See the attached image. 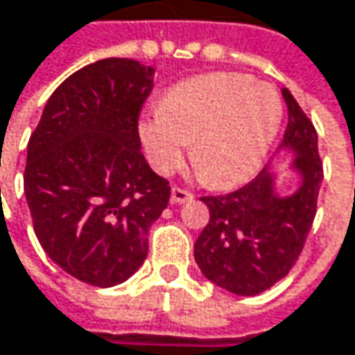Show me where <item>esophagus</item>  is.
Wrapping results in <instances>:
<instances>
[{
    "mask_svg": "<svg viewBox=\"0 0 355 355\" xmlns=\"http://www.w3.org/2000/svg\"><path fill=\"white\" fill-rule=\"evenodd\" d=\"M193 199V193L182 189V187H173V193H171V201L173 203H184V201H191Z\"/></svg>",
    "mask_w": 355,
    "mask_h": 355,
    "instance_id": "esophagus-1",
    "label": "esophagus"
}]
</instances>
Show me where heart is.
Here are the masks:
<instances>
[{
	"instance_id": "b5f03b06",
	"label": "heart",
	"mask_w": 355,
	"mask_h": 355,
	"mask_svg": "<svg viewBox=\"0 0 355 355\" xmlns=\"http://www.w3.org/2000/svg\"><path fill=\"white\" fill-rule=\"evenodd\" d=\"M282 119L278 93L266 83L219 73L177 85L160 113L140 123L150 164L171 175L184 160L187 144L199 177L211 187L250 178L266 158Z\"/></svg>"
}]
</instances>
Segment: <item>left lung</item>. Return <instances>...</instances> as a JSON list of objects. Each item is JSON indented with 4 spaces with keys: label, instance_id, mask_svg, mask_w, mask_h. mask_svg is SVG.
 <instances>
[{
    "label": "left lung",
    "instance_id": "1",
    "mask_svg": "<svg viewBox=\"0 0 355 355\" xmlns=\"http://www.w3.org/2000/svg\"><path fill=\"white\" fill-rule=\"evenodd\" d=\"M288 123L282 146L293 148L303 182L291 197L274 193V177L262 168L248 184L201 197L209 221L195 242V262L213 284L254 297L276 284L297 264L317 213L323 162L317 130L288 89H282Z\"/></svg>",
    "mask_w": 355,
    "mask_h": 355
}]
</instances>
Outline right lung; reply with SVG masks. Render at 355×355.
<instances>
[{
  "label": "right lung",
  "mask_w": 355,
  "mask_h": 355,
  "mask_svg": "<svg viewBox=\"0 0 355 355\" xmlns=\"http://www.w3.org/2000/svg\"><path fill=\"white\" fill-rule=\"evenodd\" d=\"M154 69L103 58L60 83L28 142L24 193L36 238L77 280L113 286L148 256L168 180L140 150L138 119Z\"/></svg>",
  "instance_id": "1"
}]
</instances>
